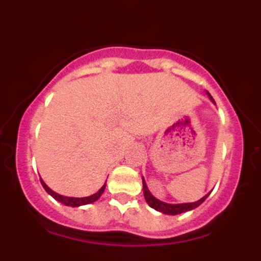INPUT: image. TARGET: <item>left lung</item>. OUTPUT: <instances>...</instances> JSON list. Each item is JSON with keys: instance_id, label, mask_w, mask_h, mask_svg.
<instances>
[{"instance_id": "8db88e82", "label": "left lung", "mask_w": 261, "mask_h": 261, "mask_svg": "<svg viewBox=\"0 0 261 261\" xmlns=\"http://www.w3.org/2000/svg\"><path fill=\"white\" fill-rule=\"evenodd\" d=\"M209 98H211L212 100L214 102V99L212 98V95H209ZM142 184H144V196H145V200L147 201V204L150 205L153 209H155V211L162 212V213H165V214H171V216L184 213V212L192 211V209L197 208V206H199V205H201L202 202L205 201V199H206V197L209 196V193H208V195L204 196V197H202L201 200H199V201L190 202V204H166V202L159 201V200H156L155 197H153V195H151V193L147 191V187H146V184H145L144 179H142Z\"/></svg>"}]
</instances>
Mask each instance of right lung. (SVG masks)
I'll use <instances>...</instances> for the list:
<instances>
[{
	"mask_svg": "<svg viewBox=\"0 0 261 261\" xmlns=\"http://www.w3.org/2000/svg\"><path fill=\"white\" fill-rule=\"evenodd\" d=\"M40 181H41V186L44 187V190L47 191L50 196H52L53 199H56L57 201H60L61 204L66 205V206H81V205L91 204V202L96 201V200H98L99 197L102 196V193L105 192V188H106V184H105V186H103L102 188L98 191V192L94 193L93 196H89V197H82V199H75V197H65V196H61V195H59V193L53 192V191L50 190L49 187H48L44 181L43 180H40Z\"/></svg>",
	"mask_w": 261,
	"mask_h": 261,
	"instance_id": "obj_1",
	"label": "right lung"
}]
</instances>
